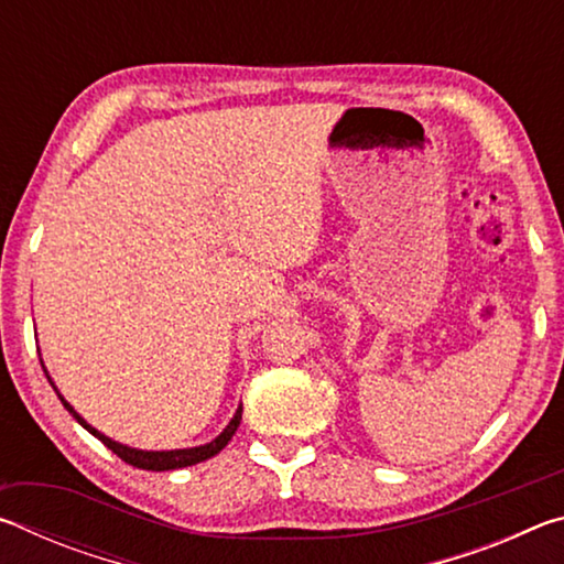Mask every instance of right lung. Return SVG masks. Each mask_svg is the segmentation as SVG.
<instances>
[{"mask_svg": "<svg viewBox=\"0 0 564 564\" xmlns=\"http://www.w3.org/2000/svg\"><path fill=\"white\" fill-rule=\"evenodd\" d=\"M44 373H46V370H44ZM46 378H50V376H46ZM50 383H52V378H50ZM52 386H54V383H52ZM54 390H56V386H54ZM56 395H59L64 408L69 410V413L76 417V423H79L82 427H87V431H89L94 437H99V441H101L104 445H107L111 453H117L123 463L139 467V470H154V473H161V470H176V467H188V465L204 463V460H208V457H214L216 453H221L224 447L228 445V441H231V437H234V433L238 431V425H241V413H243V408H238L236 415L231 417V423H228V425L224 427V433L218 435V437H214V441L206 443V445L184 447V451H139V447L121 445V443H117V441H111V437H107L104 433H99L97 427H91V425L87 423V420H84L69 403H66L59 390H56Z\"/></svg>", "mask_w": 564, "mask_h": 564, "instance_id": "1", "label": "right lung"}]
</instances>
